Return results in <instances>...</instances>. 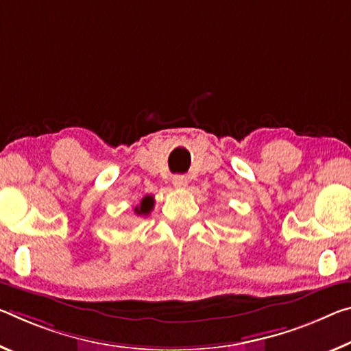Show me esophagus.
<instances>
[{
	"instance_id": "1",
	"label": "esophagus",
	"mask_w": 351,
	"mask_h": 351,
	"mask_svg": "<svg viewBox=\"0 0 351 351\" xmlns=\"http://www.w3.org/2000/svg\"><path fill=\"white\" fill-rule=\"evenodd\" d=\"M173 186L178 189H184L187 186V178L182 175H176L173 176Z\"/></svg>"
}]
</instances>
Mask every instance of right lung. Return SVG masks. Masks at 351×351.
Segmentation results:
<instances>
[{"label":"right lung","mask_w":351,"mask_h":351,"mask_svg":"<svg viewBox=\"0 0 351 351\" xmlns=\"http://www.w3.org/2000/svg\"><path fill=\"white\" fill-rule=\"evenodd\" d=\"M153 206H154V198L152 195H147V197L142 198L141 206H136L134 213L137 215H148L149 213H152Z\"/></svg>","instance_id":"obj_1"}]
</instances>
